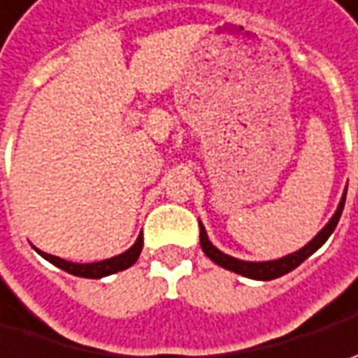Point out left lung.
Here are the masks:
<instances>
[{
    "instance_id": "8db88e82",
    "label": "left lung",
    "mask_w": 358,
    "mask_h": 358,
    "mask_svg": "<svg viewBox=\"0 0 358 358\" xmlns=\"http://www.w3.org/2000/svg\"><path fill=\"white\" fill-rule=\"evenodd\" d=\"M345 199H347V191L343 193L337 211L331 217V221H329V223H327V225H324V227L321 229L305 247H303V249H299V251H295V253L291 255H285L281 259H275V261H259V263H257V261H241V259H235V257H231V255H225L223 251H219L213 243L209 241L207 231H205V227L201 225L199 221L201 249H203V253L207 255L213 263H217L219 267L229 268V271H233V273H237V275L249 277V279H257V281H271V279H277V277H282V275H287L289 271H293V268L299 267L305 259H309L310 255L315 253V251L323 245L324 241L331 237V233L335 231L338 219H341V213H343Z\"/></svg>"
}]
</instances>
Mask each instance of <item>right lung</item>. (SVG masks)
Instances as JSON below:
<instances>
[{
    "label": "right lung",
    "instance_id": "add662e5",
    "mask_svg": "<svg viewBox=\"0 0 358 358\" xmlns=\"http://www.w3.org/2000/svg\"><path fill=\"white\" fill-rule=\"evenodd\" d=\"M141 249H143V235H139L137 241L131 245L125 253L117 255V257H111V259H105V261H97V263H71V261L59 259V257H55V255L43 253V251H39V249H35V251L41 255L43 259H48L49 263H53L55 267L67 271L69 275L85 277V279H101V277H107V275H113V273H119V271L129 268L131 265L139 259Z\"/></svg>",
    "mask_w": 358,
    "mask_h": 358
}]
</instances>
